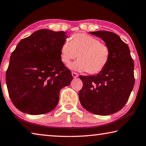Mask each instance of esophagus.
<instances>
[{"label": "esophagus", "instance_id": "1", "mask_svg": "<svg viewBox=\"0 0 146 146\" xmlns=\"http://www.w3.org/2000/svg\"><path fill=\"white\" fill-rule=\"evenodd\" d=\"M71 75H72L73 78H76V77H78V73H76L75 72H71Z\"/></svg>", "mask_w": 146, "mask_h": 146}]
</instances>
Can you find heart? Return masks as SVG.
I'll return each instance as SVG.
<instances>
[{"mask_svg":"<svg viewBox=\"0 0 146 146\" xmlns=\"http://www.w3.org/2000/svg\"><path fill=\"white\" fill-rule=\"evenodd\" d=\"M77 57L79 59L69 64L68 68L94 75L107 66L110 50L107 44L98 38L87 34L78 33L71 37L70 42H64L60 48V59L64 64H69Z\"/></svg>","mask_w":146,"mask_h":146,"instance_id":"heart-1","label":"heart"}]
</instances>
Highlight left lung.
<instances>
[{
	"instance_id": "left-lung-1",
	"label": "left lung",
	"mask_w": 146,
	"mask_h": 146,
	"mask_svg": "<svg viewBox=\"0 0 146 146\" xmlns=\"http://www.w3.org/2000/svg\"><path fill=\"white\" fill-rule=\"evenodd\" d=\"M89 33L102 38L109 47L110 57L100 73L79 76L83 82L79 100L82 107L90 112L110 115L122 109L128 100L135 83L134 62L128 44L117 34L105 31Z\"/></svg>"
}]
</instances>
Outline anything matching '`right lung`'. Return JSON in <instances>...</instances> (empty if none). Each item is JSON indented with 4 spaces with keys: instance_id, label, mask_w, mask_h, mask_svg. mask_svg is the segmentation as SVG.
<instances>
[{
    "instance_id": "add662e5",
    "label": "right lung",
    "mask_w": 146,
    "mask_h": 146,
    "mask_svg": "<svg viewBox=\"0 0 146 146\" xmlns=\"http://www.w3.org/2000/svg\"><path fill=\"white\" fill-rule=\"evenodd\" d=\"M66 34L41 29L22 39L12 52L6 80L10 98L21 112L39 115L54 110L60 90L73 80L60 59Z\"/></svg>"
}]
</instances>
